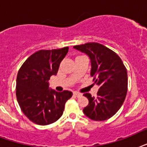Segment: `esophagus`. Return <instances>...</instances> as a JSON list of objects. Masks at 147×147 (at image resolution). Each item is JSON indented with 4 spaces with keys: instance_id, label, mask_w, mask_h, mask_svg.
Returning a JSON list of instances; mask_svg holds the SVG:
<instances>
[{
    "instance_id": "esophagus-1",
    "label": "esophagus",
    "mask_w": 147,
    "mask_h": 147,
    "mask_svg": "<svg viewBox=\"0 0 147 147\" xmlns=\"http://www.w3.org/2000/svg\"><path fill=\"white\" fill-rule=\"evenodd\" d=\"M73 94L76 97H81L82 95V94H81V93H79V92H74Z\"/></svg>"
}]
</instances>
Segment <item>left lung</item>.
Masks as SVG:
<instances>
[{
	"instance_id": "obj_1",
	"label": "left lung",
	"mask_w": 147,
	"mask_h": 147,
	"mask_svg": "<svg viewBox=\"0 0 147 147\" xmlns=\"http://www.w3.org/2000/svg\"><path fill=\"white\" fill-rule=\"evenodd\" d=\"M91 62V76L99 88L97 97L84 94L88 105L84 114L93 121H102L116 114L123 105L127 92V71L122 60L111 49L97 42L75 46Z\"/></svg>"
}]
</instances>
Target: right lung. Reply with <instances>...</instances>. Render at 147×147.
<instances>
[{
  "label": "right lung",
  "instance_id": "right-lung-1",
  "mask_svg": "<svg viewBox=\"0 0 147 147\" xmlns=\"http://www.w3.org/2000/svg\"><path fill=\"white\" fill-rule=\"evenodd\" d=\"M69 47L33 53L22 65L17 77L16 95L24 114L33 123L48 125L59 120L65 104L72 96L70 91L58 92L49 88Z\"/></svg>",
  "mask_w": 147,
  "mask_h": 147
}]
</instances>
